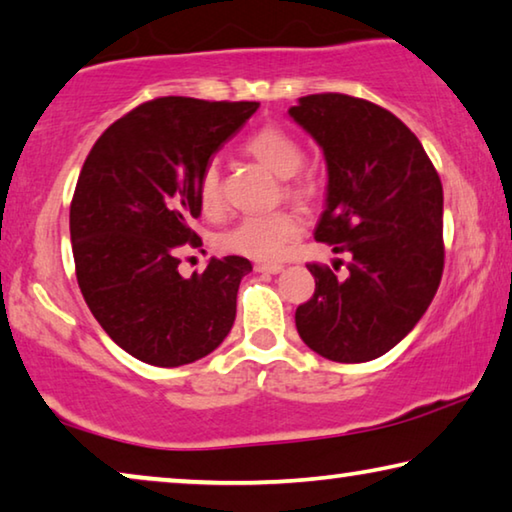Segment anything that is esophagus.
Here are the masks:
<instances>
[{"mask_svg":"<svg viewBox=\"0 0 512 512\" xmlns=\"http://www.w3.org/2000/svg\"><path fill=\"white\" fill-rule=\"evenodd\" d=\"M254 270L265 272V274H279L283 270V265H279V263H256Z\"/></svg>","mask_w":512,"mask_h":512,"instance_id":"1","label":"esophagus"}]
</instances>
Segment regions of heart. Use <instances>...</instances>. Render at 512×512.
Instances as JSON below:
<instances>
[{
	"label": "heart",
	"instance_id": "heart-1",
	"mask_svg": "<svg viewBox=\"0 0 512 512\" xmlns=\"http://www.w3.org/2000/svg\"><path fill=\"white\" fill-rule=\"evenodd\" d=\"M247 153L281 180H288L286 192L293 196L313 194V178L297 176L302 167V146L293 135L277 125H267L247 141ZM196 199L206 215H217L222 208V185H219V164L212 160L203 167L196 185ZM302 231L297 215L290 210L267 212V215H249L235 222L231 229L219 235V247L233 254L272 261L279 258L290 240Z\"/></svg>",
	"mask_w": 512,
	"mask_h": 512
}]
</instances>
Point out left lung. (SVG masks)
I'll list each match as a JSON object with an SVG mask.
<instances>
[{
	"label": "left lung",
	"instance_id": "1",
	"mask_svg": "<svg viewBox=\"0 0 512 512\" xmlns=\"http://www.w3.org/2000/svg\"><path fill=\"white\" fill-rule=\"evenodd\" d=\"M288 116L325 155V210L313 235L350 258L343 279L309 265L316 293L297 306V332L325 359H377L412 332L437 293L442 180L414 132L373 102L316 93Z\"/></svg>",
	"mask_w": 512,
	"mask_h": 512
}]
</instances>
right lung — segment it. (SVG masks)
<instances>
[{"label": "right lung", "mask_w": 512, "mask_h": 512, "mask_svg": "<svg viewBox=\"0 0 512 512\" xmlns=\"http://www.w3.org/2000/svg\"><path fill=\"white\" fill-rule=\"evenodd\" d=\"M258 102L157 98L109 125L86 157L70 203L77 283L109 338L144 364L203 359L229 336L242 256L180 277L178 254L199 247V176Z\"/></svg>", "instance_id": "right-lung-1"}]
</instances>
